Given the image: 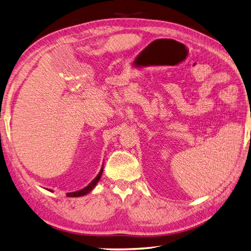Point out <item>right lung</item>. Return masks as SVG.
<instances>
[{
	"mask_svg": "<svg viewBox=\"0 0 251 251\" xmlns=\"http://www.w3.org/2000/svg\"><path fill=\"white\" fill-rule=\"evenodd\" d=\"M102 171H103V168L101 167V169H100V171H99V173L97 174V176L92 180V182L86 186V187H84V188H82V189H80V190H78V191H74V192H68L67 194V196L68 197H82V196H85V195H87L89 194L90 191H92V189L95 187L96 186V184L98 183V180L100 179V177H101V174H102Z\"/></svg>",
	"mask_w": 251,
	"mask_h": 251,
	"instance_id": "1",
	"label": "right lung"
}]
</instances>
